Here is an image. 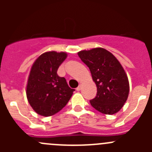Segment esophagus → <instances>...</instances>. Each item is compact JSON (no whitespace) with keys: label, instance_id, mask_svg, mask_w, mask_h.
Instances as JSON below:
<instances>
[{"label":"esophagus","instance_id":"34e87169","mask_svg":"<svg viewBox=\"0 0 152 152\" xmlns=\"http://www.w3.org/2000/svg\"><path fill=\"white\" fill-rule=\"evenodd\" d=\"M81 88H82V86L79 85L77 88H76V90H77V91H79V90H81Z\"/></svg>","mask_w":152,"mask_h":152}]
</instances>
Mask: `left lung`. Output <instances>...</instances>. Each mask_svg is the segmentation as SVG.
Instances as JSON below:
<instances>
[{"label": "left lung", "instance_id": "1", "mask_svg": "<svg viewBox=\"0 0 152 152\" xmlns=\"http://www.w3.org/2000/svg\"><path fill=\"white\" fill-rule=\"evenodd\" d=\"M78 55L89 67L97 87V94L90 101V104L103 114L118 113L126 102L129 92L128 77L119 61L102 48L81 50Z\"/></svg>", "mask_w": 152, "mask_h": 152}]
</instances>
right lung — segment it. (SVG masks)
<instances>
[{"label":"right lung","mask_w":152,"mask_h":152,"mask_svg":"<svg viewBox=\"0 0 152 152\" xmlns=\"http://www.w3.org/2000/svg\"><path fill=\"white\" fill-rule=\"evenodd\" d=\"M66 57L65 52H45L32 65L26 96L31 107L40 115L48 117L60 111L75 90L67 85L65 78L57 74L59 65Z\"/></svg>","instance_id":"obj_1"}]
</instances>
